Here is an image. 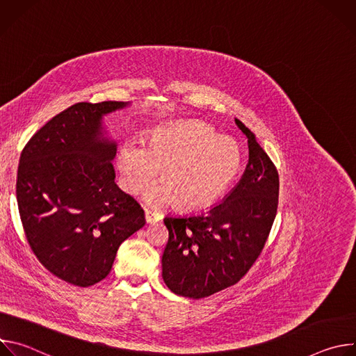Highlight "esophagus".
I'll return each mask as SVG.
<instances>
[{
    "instance_id": "1",
    "label": "esophagus",
    "mask_w": 356,
    "mask_h": 356,
    "mask_svg": "<svg viewBox=\"0 0 356 356\" xmlns=\"http://www.w3.org/2000/svg\"><path fill=\"white\" fill-rule=\"evenodd\" d=\"M162 214L161 213H158V211H152V210H145V220H146V222L147 224H155V222H158V221H161L162 220Z\"/></svg>"
}]
</instances>
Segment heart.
<instances>
[{"mask_svg":"<svg viewBox=\"0 0 356 356\" xmlns=\"http://www.w3.org/2000/svg\"><path fill=\"white\" fill-rule=\"evenodd\" d=\"M242 162L241 149L229 138L214 136L211 128L200 122H181L152 135L147 149L125 146L118 158L122 183L138 193L161 170L165 186L155 187L147 198L176 202L184 210L206 207L232 183Z\"/></svg>","mask_w":356,"mask_h":356,"instance_id":"b5f03b06","label":"heart"}]
</instances>
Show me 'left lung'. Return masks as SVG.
Listing matches in <instances>:
<instances>
[{
	"label": "left lung",
	"instance_id": "left-lung-1",
	"mask_svg": "<svg viewBox=\"0 0 356 356\" xmlns=\"http://www.w3.org/2000/svg\"><path fill=\"white\" fill-rule=\"evenodd\" d=\"M248 138L249 161L235 186L207 213L166 217L169 239L162 276L176 294L202 298L238 283L257 262L279 204V173L255 134L235 118Z\"/></svg>",
	"mask_w": 356,
	"mask_h": 356
}]
</instances>
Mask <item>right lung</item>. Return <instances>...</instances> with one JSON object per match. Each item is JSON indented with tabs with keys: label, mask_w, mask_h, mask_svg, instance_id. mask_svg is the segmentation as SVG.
Instances as JSON below:
<instances>
[{
	"label": "right lung",
	"mask_w": 356,
	"mask_h": 356,
	"mask_svg": "<svg viewBox=\"0 0 356 356\" xmlns=\"http://www.w3.org/2000/svg\"><path fill=\"white\" fill-rule=\"evenodd\" d=\"M122 101L77 103L46 122L25 145L17 201L26 241L56 277L80 287L103 280L120 245L145 225L134 197L115 184L117 145L101 118Z\"/></svg>",
	"instance_id": "add662e5"
}]
</instances>
